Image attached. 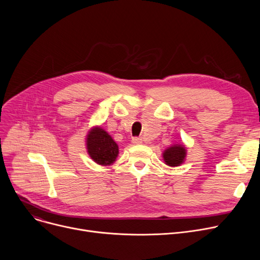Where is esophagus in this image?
Returning <instances> with one entry per match:
<instances>
[{
	"label": "esophagus",
	"instance_id": "1",
	"mask_svg": "<svg viewBox=\"0 0 260 260\" xmlns=\"http://www.w3.org/2000/svg\"><path fill=\"white\" fill-rule=\"evenodd\" d=\"M133 143L136 144V145H140V144L143 143V140L141 138L136 137V138H133Z\"/></svg>",
	"mask_w": 260,
	"mask_h": 260
}]
</instances>
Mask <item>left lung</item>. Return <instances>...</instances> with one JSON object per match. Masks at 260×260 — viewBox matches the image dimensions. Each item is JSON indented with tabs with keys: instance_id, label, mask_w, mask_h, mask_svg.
Masks as SVG:
<instances>
[{
	"instance_id": "1",
	"label": "left lung",
	"mask_w": 260,
	"mask_h": 260,
	"mask_svg": "<svg viewBox=\"0 0 260 260\" xmlns=\"http://www.w3.org/2000/svg\"><path fill=\"white\" fill-rule=\"evenodd\" d=\"M162 158L167 166L172 168L179 167L185 161L186 147L183 143L173 144L165 149V152L162 153Z\"/></svg>"
}]
</instances>
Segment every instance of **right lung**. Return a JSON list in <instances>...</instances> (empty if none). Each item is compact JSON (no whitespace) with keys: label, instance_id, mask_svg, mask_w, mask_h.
Returning <instances> with one entry per match:
<instances>
[{"label":"right lung","instance_id":"obj_1","mask_svg":"<svg viewBox=\"0 0 260 260\" xmlns=\"http://www.w3.org/2000/svg\"><path fill=\"white\" fill-rule=\"evenodd\" d=\"M86 151L90 159L102 167H109L117 160L119 146L101 126H92L85 138Z\"/></svg>","mask_w":260,"mask_h":260}]
</instances>
